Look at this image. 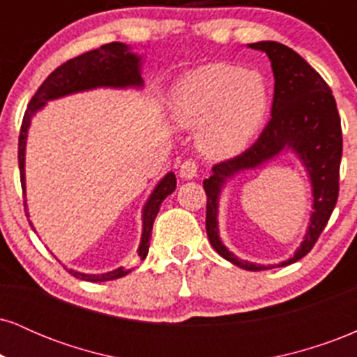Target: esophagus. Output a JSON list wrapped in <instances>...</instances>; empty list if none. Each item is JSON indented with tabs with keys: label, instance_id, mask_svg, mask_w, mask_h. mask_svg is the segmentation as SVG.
<instances>
[{
	"label": "esophagus",
	"instance_id": "esophagus-1",
	"mask_svg": "<svg viewBox=\"0 0 357 357\" xmlns=\"http://www.w3.org/2000/svg\"><path fill=\"white\" fill-rule=\"evenodd\" d=\"M198 176V165L195 161H184L179 167V178L181 179H192Z\"/></svg>",
	"mask_w": 357,
	"mask_h": 357
}]
</instances>
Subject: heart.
<instances>
[{"instance_id": "1", "label": "heart", "mask_w": 357, "mask_h": 357, "mask_svg": "<svg viewBox=\"0 0 357 357\" xmlns=\"http://www.w3.org/2000/svg\"><path fill=\"white\" fill-rule=\"evenodd\" d=\"M169 109L179 126H198L196 142L204 154L228 158L260 132L270 110V89L260 72L208 63L179 77Z\"/></svg>"}]
</instances>
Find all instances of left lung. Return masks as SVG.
<instances>
[{"label":"left lung","instance_id":"obj_1","mask_svg":"<svg viewBox=\"0 0 357 357\" xmlns=\"http://www.w3.org/2000/svg\"><path fill=\"white\" fill-rule=\"evenodd\" d=\"M247 47L264 52L272 65L275 79L272 119L255 144L230 161L213 166V174L204 179L203 188L208 198L206 233L211 247L236 267L260 272L296 264L312 250L326 228L339 195L342 132L333 90L297 52L277 42H257ZM285 152L296 155L310 178L313 211L305 238L292 257L278 264L261 266L241 261L220 241L218 223L220 192L238 174L257 169Z\"/></svg>","mask_w":357,"mask_h":357}]
</instances>
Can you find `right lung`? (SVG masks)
I'll list each match as a JSON object with an SVG mask.
<instances>
[{
	"mask_svg": "<svg viewBox=\"0 0 357 357\" xmlns=\"http://www.w3.org/2000/svg\"><path fill=\"white\" fill-rule=\"evenodd\" d=\"M142 65L144 59L132 50V47L126 43H109L97 50L87 52L77 59L68 60L67 63L60 65L56 70H53L48 79L40 85L36 93L31 97L30 105L24 112L22 130H20V142H18V162H20V176H22V188L23 195L26 196V173H24V155H26V139L28 130H30L31 119H33L40 110H43L45 105L50 100L61 99V97L73 96V93L89 92L96 89H144V79H142ZM176 190V176L173 171L166 173L159 179L154 190L151 191L149 198L146 199L142 206V233L141 241L137 247V255L141 260H144L149 252V240L153 233V225L155 216H158L159 208L167 196ZM24 211L26 216H30L28 211L26 199H24ZM31 225V221H30ZM35 230V228H33ZM75 278L85 282H107L116 280L127 275L130 270H124L117 267L110 272L104 273H84L77 270L68 268Z\"/></svg>",
	"mask_w": 357,
	"mask_h": 357,
	"instance_id": "right-lung-1",
	"label": "right lung"
}]
</instances>
